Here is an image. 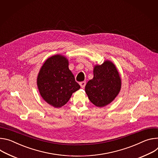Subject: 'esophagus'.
I'll return each instance as SVG.
<instances>
[{"label": "esophagus", "mask_w": 158, "mask_h": 158, "mask_svg": "<svg viewBox=\"0 0 158 158\" xmlns=\"http://www.w3.org/2000/svg\"><path fill=\"white\" fill-rule=\"evenodd\" d=\"M85 85H86V82H85V81H81V82L80 83V86L81 87L82 89L85 88Z\"/></svg>", "instance_id": "obj_1"}]
</instances>
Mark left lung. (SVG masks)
<instances>
[{
	"label": "left lung",
	"instance_id": "obj_1",
	"mask_svg": "<svg viewBox=\"0 0 158 158\" xmlns=\"http://www.w3.org/2000/svg\"><path fill=\"white\" fill-rule=\"evenodd\" d=\"M121 86V77L116 66L107 60L102 64L94 65V78L87 82L85 92L95 106L103 107L115 100Z\"/></svg>",
	"mask_w": 158,
	"mask_h": 158
}]
</instances>
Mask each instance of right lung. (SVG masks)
<instances>
[{
	"label": "right lung",
	"instance_id": "obj_1",
	"mask_svg": "<svg viewBox=\"0 0 158 158\" xmlns=\"http://www.w3.org/2000/svg\"><path fill=\"white\" fill-rule=\"evenodd\" d=\"M68 65L69 61L65 56H51L44 61L37 77L40 95L55 108L64 106L73 93L80 89Z\"/></svg>",
	"mask_w": 158,
	"mask_h": 158
}]
</instances>
